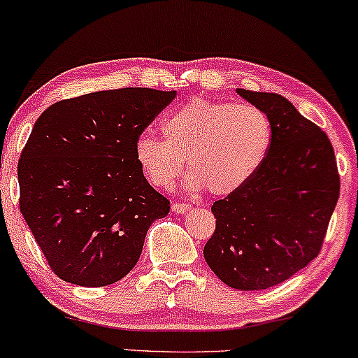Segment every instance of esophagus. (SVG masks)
I'll list each match as a JSON object with an SVG mask.
<instances>
[{
    "mask_svg": "<svg viewBox=\"0 0 358 358\" xmlns=\"http://www.w3.org/2000/svg\"><path fill=\"white\" fill-rule=\"evenodd\" d=\"M190 210V205L189 203H179V202H174L173 203V212L176 213H185Z\"/></svg>",
    "mask_w": 358,
    "mask_h": 358,
    "instance_id": "34e87169",
    "label": "esophagus"
}]
</instances>
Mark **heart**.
<instances>
[{
  "instance_id": "heart-1",
  "label": "heart",
  "mask_w": 358,
  "mask_h": 358,
  "mask_svg": "<svg viewBox=\"0 0 358 358\" xmlns=\"http://www.w3.org/2000/svg\"><path fill=\"white\" fill-rule=\"evenodd\" d=\"M164 140L145 131L135 140V159L158 189H171L184 173L185 187L224 197L257 173L272 143V127L256 106L197 97L161 120Z\"/></svg>"
}]
</instances>
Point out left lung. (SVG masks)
Returning a JSON list of instances; mask_svg holds the SVG:
<instances>
[{"instance_id":"8db88e82","label":"left lung","mask_w":358,"mask_h":358,"mask_svg":"<svg viewBox=\"0 0 358 358\" xmlns=\"http://www.w3.org/2000/svg\"><path fill=\"white\" fill-rule=\"evenodd\" d=\"M236 92L267 115L272 143L257 173L213 203L217 227L203 257L228 287L251 292L285 282L317 257L341 180L327 135L290 101Z\"/></svg>"}]
</instances>
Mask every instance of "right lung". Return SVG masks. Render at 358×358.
I'll return each instance as SVG.
<instances>
[{"mask_svg": "<svg viewBox=\"0 0 358 358\" xmlns=\"http://www.w3.org/2000/svg\"><path fill=\"white\" fill-rule=\"evenodd\" d=\"M176 97L150 87L97 91L43 110L17 164L19 210L62 280L106 287L138 262L169 200L135 159V140Z\"/></svg>", "mask_w": 358, "mask_h": 358, "instance_id": "obj_1", "label": "right lung"}]
</instances>
